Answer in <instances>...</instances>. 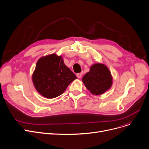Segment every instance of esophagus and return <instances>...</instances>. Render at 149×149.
I'll list each match as a JSON object with an SVG mask.
<instances>
[{
    "mask_svg": "<svg viewBox=\"0 0 149 149\" xmlns=\"http://www.w3.org/2000/svg\"><path fill=\"white\" fill-rule=\"evenodd\" d=\"M82 73H77V77H79V78H81V76H82Z\"/></svg>",
    "mask_w": 149,
    "mask_h": 149,
    "instance_id": "esophagus-1",
    "label": "esophagus"
}]
</instances>
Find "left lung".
Returning <instances> with one entry per match:
<instances>
[{
  "label": "left lung",
  "instance_id": "8db88e82",
  "mask_svg": "<svg viewBox=\"0 0 149 149\" xmlns=\"http://www.w3.org/2000/svg\"><path fill=\"white\" fill-rule=\"evenodd\" d=\"M82 81L86 88L92 94L100 95L107 91L112 85V76L109 69L102 64H95L86 73Z\"/></svg>",
  "mask_w": 149,
  "mask_h": 149
}]
</instances>
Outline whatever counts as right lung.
<instances>
[{"instance_id": "obj_1", "label": "right lung", "mask_w": 149, "mask_h": 149, "mask_svg": "<svg viewBox=\"0 0 149 149\" xmlns=\"http://www.w3.org/2000/svg\"><path fill=\"white\" fill-rule=\"evenodd\" d=\"M76 79V75L65 65L62 57L56 54L41 58L32 76L36 90L49 99L62 94Z\"/></svg>"}]
</instances>
